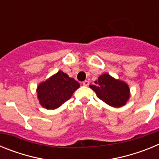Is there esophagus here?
<instances>
[{"instance_id":"34e87169","label":"esophagus","mask_w":159,"mask_h":159,"mask_svg":"<svg viewBox=\"0 0 159 159\" xmlns=\"http://www.w3.org/2000/svg\"><path fill=\"white\" fill-rule=\"evenodd\" d=\"M82 84L83 85H84V86H88V85H89V81H88V80H85V81H84V82L82 83Z\"/></svg>"}]
</instances>
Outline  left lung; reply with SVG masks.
Here are the masks:
<instances>
[{"label": "left lung", "instance_id": "8db88e82", "mask_svg": "<svg viewBox=\"0 0 159 159\" xmlns=\"http://www.w3.org/2000/svg\"><path fill=\"white\" fill-rule=\"evenodd\" d=\"M90 88L96 94L97 97L109 106L121 107L129 100L130 96V88L124 81L119 80L104 73L99 75L95 84Z\"/></svg>", "mask_w": 159, "mask_h": 159}]
</instances>
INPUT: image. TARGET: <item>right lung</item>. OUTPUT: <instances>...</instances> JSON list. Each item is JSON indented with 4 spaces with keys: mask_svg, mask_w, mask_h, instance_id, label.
<instances>
[{
    "mask_svg": "<svg viewBox=\"0 0 159 159\" xmlns=\"http://www.w3.org/2000/svg\"><path fill=\"white\" fill-rule=\"evenodd\" d=\"M80 86L78 81L59 71L38 85L37 99L43 108L54 110L68 100Z\"/></svg>",
    "mask_w": 159,
    "mask_h": 159,
    "instance_id": "right-lung-1",
    "label": "right lung"
}]
</instances>
